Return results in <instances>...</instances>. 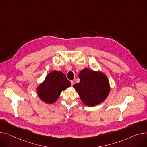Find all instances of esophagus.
I'll use <instances>...</instances> for the list:
<instances>
[{
    "mask_svg": "<svg viewBox=\"0 0 147 147\" xmlns=\"http://www.w3.org/2000/svg\"><path fill=\"white\" fill-rule=\"evenodd\" d=\"M70 82H71V86H73L74 85V82L73 81H72V80H71Z\"/></svg>",
    "mask_w": 147,
    "mask_h": 147,
    "instance_id": "esophagus-1",
    "label": "esophagus"
}]
</instances>
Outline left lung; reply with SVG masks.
Masks as SVG:
<instances>
[{"label":"left lung","mask_w":147,"mask_h":147,"mask_svg":"<svg viewBox=\"0 0 147 147\" xmlns=\"http://www.w3.org/2000/svg\"><path fill=\"white\" fill-rule=\"evenodd\" d=\"M80 83L73 87L82 101L88 106H94L103 102L110 92L109 80L101 72L84 68L79 74Z\"/></svg>","instance_id":"1"}]
</instances>
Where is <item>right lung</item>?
<instances>
[{
	"label": "right lung",
	"instance_id": "1",
	"mask_svg": "<svg viewBox=\"0 0 147 147\" xmlns=\"http://www.w3.org/2000/svg\"><path fill=\"white\" fill-rule=\"evenodd\" d=\"M70 85V81L63 73L53 71L47 76L44 82L38 87L37 93L43 102L51 104L54 103L61 92Z\"/></svg>",
	"mask_w": 147,
	"mask_h": 147
}]
</instances>
